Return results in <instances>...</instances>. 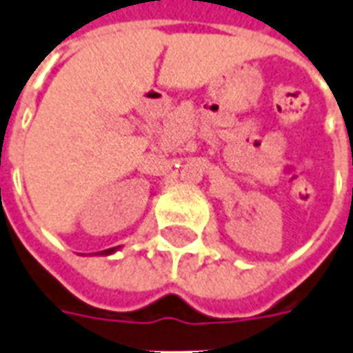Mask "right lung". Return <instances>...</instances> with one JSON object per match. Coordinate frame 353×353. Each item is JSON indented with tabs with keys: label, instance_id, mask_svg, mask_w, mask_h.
Segmentation results:
<instances>
[{
	"label": "right lung",
	"instance_id": "right-lung-1",
	"mask_svg": "<svg viewBox=\"0 0 353 353\" xmlns=\"http://www.w3.org/2000/svg\"><path fill=\"white\" fill-rule=\"evenodd\" d=\"M117 250H119V248H111V250H103V252H99V255H111V254H115ZM98 255V254H96Z\"/></svg>",
	"mask_w": 353,
	"mask_h": 353
}]
</instances>
